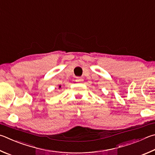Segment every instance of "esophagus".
<instances>
[{"label":"esophagus","instance_id":"34e87169","mask_svg":"<svg viewBox=\"0 0 155 155\" xmlns=\"http://www.w3.org/2000/svg\"><path fill=\"white\" fill-rule=\"evenodd\" d=\"M82 81H83V79L81 77H77L76 79V82H82Z\"/></svg>","mask_w":155,"mask_h":155}]
</instances>
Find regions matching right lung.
<instances>
[{
    "mask_svg": "<svg viewBox=\"0 0 155 155\" xmlns=\"http://www.w3.org/2000/svg\"><path fill=\"white\" fill-rule=\"evenodd\" d=\"M60 87H61V85H60V86H59V88H60Z\"/></svg>",
    "mask_w": 155,
    "mask_h": 155,
    "instance_id": "right-lung-1",
    "label": "right lung"
}]
</instances>
